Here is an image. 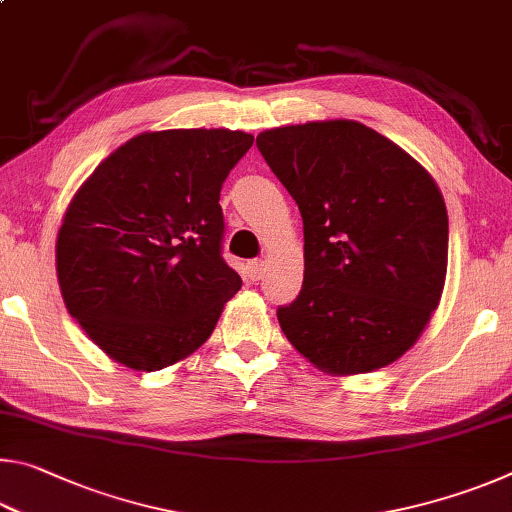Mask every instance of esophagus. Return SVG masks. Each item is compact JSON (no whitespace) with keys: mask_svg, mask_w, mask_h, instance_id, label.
<instances>
[{"mask_svg":"<svg viewBox=\"0 0 512 512\" xmlns=\"http://www.w3.org/2000/svg\"><path fill=\"white\" fill-rule=\"evenodd\" d=\"M264 271H266V264L262 262V259H253V262H248L250 280H259V277L264 275Z\"/></svg>","mask_w":512,"mask_h":512,"instance_id":"34e87169","label":"esophagus"}]
</instances>
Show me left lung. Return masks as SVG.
<instances>
[{
  "label": "left lung",
  "instance_id": "8db88e82",
  "mask_svg": "<svg viewBox=\"0 0 512 512\" xmlns=\"http://www.w3.org/2000/svg\"><path fill=\"white\" fill-rule=\"evenodd\" d=\"M298 203L300 296L277 309L293 348L329 375L384 368L420 339L443 296L449 223L431 173L352 119L257 135Z\"/></svg>",
  "mask_w": 512,
  "mask_h": 512
}]
</instances>
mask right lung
I'll list each match as a JSON object with an SVG mask.
<instances>
[{
	"mask_svg": "<svg viewBox=\"0 0 512 512\" xmlns=\"http://www.w3.org/2000/svg\"><path fill=\"white\" fill-rule=\"evenodd\" d=\"M253 140L228 128L135 135L74 194L56 241L58 284L110 359L153 372L210 339L241 289L221 257V187Z\"/></svg>",
	"mask_w": 512,
	"mask_h": 512,
	"instance_id": "add662e5",
	"label": "right lung"
}]
</instances>
